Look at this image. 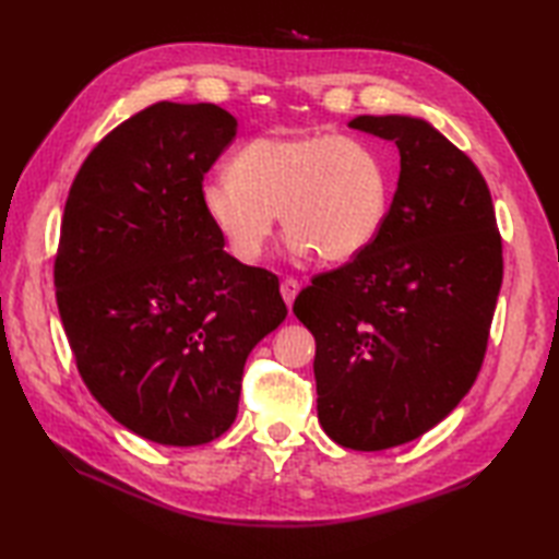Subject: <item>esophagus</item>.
Listing matches in <instances>:
<instances>
[{"instance_id": "esophagus-1", "label": "esophagus", "mask_w": 559, "mask_h": 559, "mask_svg": "<svg viewBox=\"0 0 559 559\" xmlns=\"http://www.w3.org/2000/svg\"><path fill=\"white\" fill-rule=\"evenodd\" d=\"M298 293H300L298 281H295V278H283L281 281V295H283V300H286L288 307L295 302V298H298Z\"/></svg>"}]
</instances>
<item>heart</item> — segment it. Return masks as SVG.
Here are the masks:
<instances>
[{"mask_svg":"<svg viewBox=\"0 0 559 559\" xmlns=\"http://www.w3.org/2000/svg\"><path fill=\"white\" fill-rule=\"evenodd\" d=\"M391 168L370 141L331 132L264 134L235 153L233 170L201 185V206L235 259L264 252L278 213L295 254L348 261L382 230Z\"/></svg>","mask_w":559,"mask_h":559,"instance_id":"heart-1","label":"heart"}]
</instances>
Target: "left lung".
Returning <instances> with one entry per match:
<instances>
[{"mask_svg": "<svg viewBox=\"0 0 559 559\" xmlns=\"http://www.w3.org/2000/svg\"><path fill=\"white\" fill-rule=\"evenodd\" d=\"M394 141L399 187L374 242L319 273L293 312L317 341V415L336 444L399 447L425 435L476 382L502 286L488 182L418 117L360 115Z\"/></svg>", "mask_w": 559, "mask_h": 559, "instance_id": "1", "label": "left lung"}]
</instances>
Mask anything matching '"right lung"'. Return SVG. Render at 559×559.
Returning a JSON list of instances; mask_svg holds the SVG:
<instances>
[{"label": "right lung", "instance_id": "1", "mask_svg": "<svg viewBox=\"0 0 559 559\" xmlns=\"http://www.w3.org/2000/svg\"><path fill=\"white\" fill-rule=\"evenodd\" d=\"M235 132L213 103L148 105L88 153L64 204L55 295L79 374L156 444L228 430L247 355L288 314L278 278L225 252L201 206Z\"/></svg>", "mask_w": 559, "mask_h": 559}]
</instances>
